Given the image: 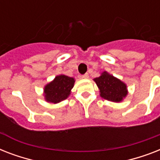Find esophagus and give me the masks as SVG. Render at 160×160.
<instances>
[{"label":"esophagus","mask_w":160,"mask_h":160,"mask_svg":"<svg viewBox=\"0 0 160 160\" xmlns=\"http://www.w3.org/2000/svg\"><path fill=\"white\" fill-rule=\"evenodd\" d=\"M81 77L84 78V79H88V78H89V74H88V73H85V75H82Z\"/></svg>","instance_id":"esophagus-1"}]
</instances>
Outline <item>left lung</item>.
Masks as SVG:
<instances>
[{"label":"left lung","instance_id":"obj_1","mask_svg":"<svg viewBox=\"0 0 160 160\" xmlns=\"http://www.w3.org/2000/svg\"><path fill=\"white\" fill-rule=\"evenodd\" d=\"M100 92V96L113 102H119L127 95L126 85L124 83L109 75L107 72L102 73L100 77L94 80Z\"/></svg>","mask_w":160,"mask_h":160}]
</instances>
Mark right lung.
I'll use <instances>...</instances> for the list:
<instances>
[{
	"mask_svg": "<svg viewBox=\"0 0 160 160\" xmlns=\"http://www.w3.org/2000/svg\"><path fill=\"white\" fill-rule=\"evenodd\" d=\"M74 78L60 75L45 87V96L48 102L59 103L65 100L74 86Z\"/></svg>",
	"mask_w": 160,
	"mask_h": 160,
	"instance_id": "right-lung-1",
	"label": "right lung"
}]
</instances>
